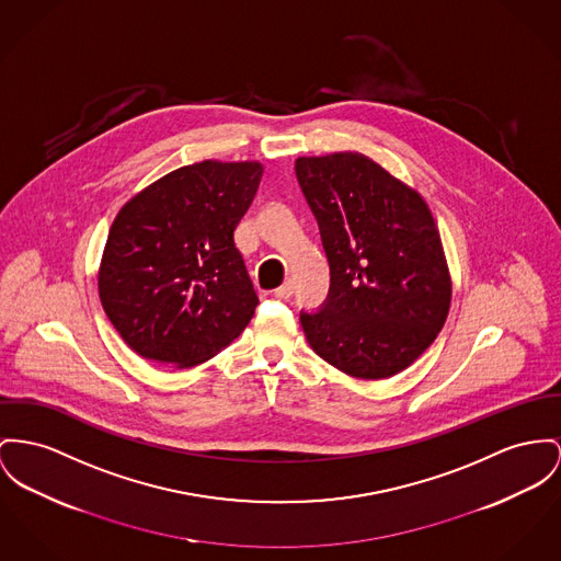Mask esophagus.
<instances>
[{"mask_svg": "<svg viewBox=\"0 0 561 561\" xmlns=\"http://www.w3.org/2000/svg\"><path fill=\"white\" fill-rule=\"evenodd\" d=\"M294 280H285L276 291H274V296L278 299H289L294 296Z\"/></svg>", "mask_w": 561, "mask_h": 561, "instance_id": "obj_1", "label": "esophagus"}]
</instances>
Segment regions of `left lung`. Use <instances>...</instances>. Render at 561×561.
Here are the masks:
<instances>
[{
  "instance_id": "1",
  "label": "left lung",
  "mask_w": 561,
  "mask_h": 561,
  "mask_svg": "<svg viewBox=\"0 0 561 561\" xmlns=\"http://www.w3.org/2000/svg\"><path fill=\"white\" fill-rule=\"evenodd\" d=\"M301 193L330 262V294L299 312L312 351L340 373H402L447 321L450 276L425 199L362 152L298 157Z\"/></svg>"
}]
</instances>
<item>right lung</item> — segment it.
Here are the masks:
<instances>
[{
    "instance_id": "right-lung-1",
    "label": "right lung",
    "mask_w": 561,
    "mask_h": 561,
    "mask_svg": "<svg viewBox=\"0 0 561 561\" xmlns=\"http://www.w3.org/2000/svg\"><path fill=\"white\" fill-rule=\"evenodd\" d=\"M260 161H199L134 195L116 215L98 289L114 330L140 357L191 368L242 334L260 304L233 229Z\"/></svg>"
}]
</instances>
